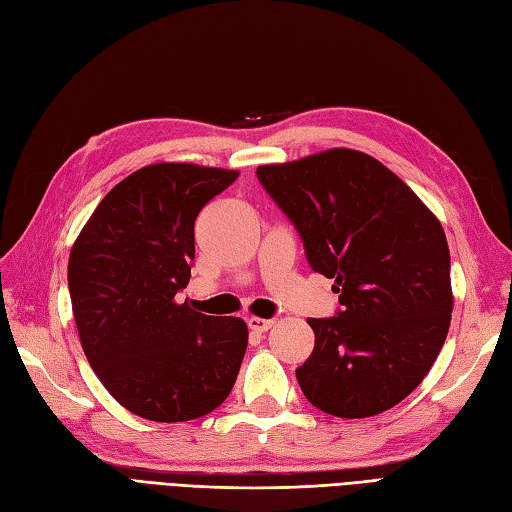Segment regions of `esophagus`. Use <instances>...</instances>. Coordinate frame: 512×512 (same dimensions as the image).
Instances as JSON below:
<instances>
[{"label": "esophagus", "instance_id": "obj_1", "mask_svg": "<svg viewBox=\"0 0 512 512\" xmlns=\"http://www.w3.org/2000/svg\"><path fill=\"white\" fill-rule=\"evenodd\" d=\"M272 324H274V320H266V318H257V316H253V318H248V329H251V331H255V333H266L268 329H272Z\"/></svg>", "mask_w": 512, "mask_h": 512}]
</instances>
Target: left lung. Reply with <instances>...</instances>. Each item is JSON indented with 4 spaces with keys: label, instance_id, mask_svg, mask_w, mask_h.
Segmentation results:
<instances>
[{
    "label": "left lung",
    "instance_id": "left-lung-1",
    "mask_svg": "<svg viewBox=\"0 0 512 512\" xmlns=\"http://www.w3.org/2000/svg\"><path fill=\"white\" fill-rule=\"evenodd\" d=\"M257 177L342 305L333 318L307 320L316 344L296 370L305 398L348 419L391 409L424 381L448 337L454 296L439 218L355 149L266 164Z\"/></svg>",
    "mask_w": 512,
    "mask_h": 512
}]
</instances>
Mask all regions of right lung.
<instances>
[{"label": "right lung", "mask_w": 512, "mask_h": 512, "mask_svg": "<svg viewBox=\"0 0 512 512\" xmlns=\"http://www.w3.org/2000/svg\"><path fill=\"white\" fill-rule=\"evenodd\" d=\"M238 170L160 162L103 196L69 257L84 355L112 398L151 422H188L225 402L248 344L242 318L177 303L194 220Z\"/></svg>", "instance_id": "1"}]
</instances>
